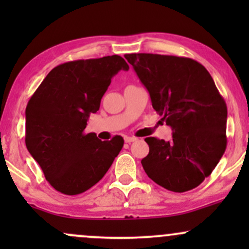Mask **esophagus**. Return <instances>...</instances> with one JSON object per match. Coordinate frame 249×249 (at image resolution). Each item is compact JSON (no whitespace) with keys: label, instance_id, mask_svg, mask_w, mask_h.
I'll return each instance as SVG.
<instances>
[{"label":"esophagus","instance_id":"obj_1","mask_svg":"<svg viewBox=\"0 0 249 249\" xmlns=\"http://www.w3.org/2000/svg\"><path fill=\"white\" fill-rule=\"evenodd\" d=\"M124 141H125V142H128V144H130V142H136L137 141V138L136 137H125L124 138Z\"/></svg>","mask_w":249,"mask_h":249}]
</instances>
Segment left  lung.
<instances>
[{
  "instance_id": "obj_1",
  "label": "left lung",
  "mask_w": 249,
  "mask_h": 249,
  "mask_svg": "<svg viewBox=\"0 0 249 249\" xmlns=\"http://www.w3.org/2000/svg\"><path fill=\"white\" fill-rule=\"evenodd\" d=\"M125 58L173 131L170 142L145 138L150 147L142 160L145 172L172 192L196 188L212 173L227 145V107L212 76L186 57L128 53Z\"/></svg>"
}]
</instances>
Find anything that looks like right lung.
<instances>
[{"mask_svg": "<svg viewBox=\"0 0 249 249\" xmlns=\"http://www.w3.org/2000/svg\"><path fill=\"white\" fill-rule=\"evenodd\" d=\"M128 70L121 56L79 59L53 68L25 108V145L45 179L67 196L81 194L101 180L121 152L124 139L102 142L84 133L101 107L112 77Z\"/></svg>", "mask_w": 249, "mask_h": 249, "instance_id": "right-lung-1", "label": "right lung"}]
</instances>
